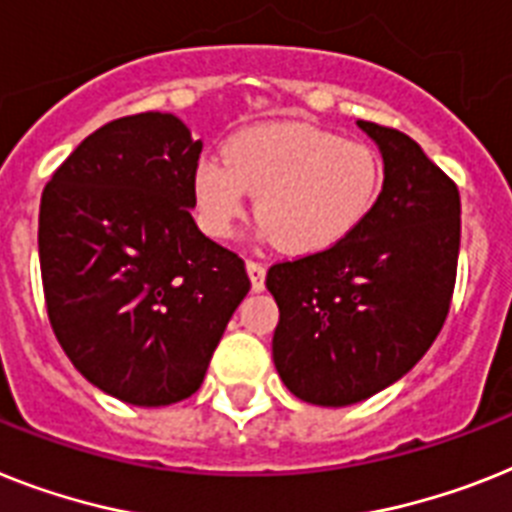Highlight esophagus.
<instances>
[{
	"instance_id": "esophagus-1",
	"label": "esophagus",
	"mask_w": 512,
	"mask_h": 512,
	"mask_svg": "<svg viewBox=\"0 0 512 512\" xmlns=\"http://www.w3.org/2000/svg\"><path fill=\"white\" fill-rule=\"evenodd\" d=\"M246 269H248V277H251V287L253 293H261L264 290V280H266V269L264 264H259V261H246Z\"/></svg>"
}]
</instances>
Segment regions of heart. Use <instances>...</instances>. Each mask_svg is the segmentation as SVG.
Listing matches in <instances>:
<instances>
[{
	"label": "heart",
	"mask_w": 512,
	"mask_h": 512,
	"mask_svg": "<svg viewBox=\"0 0 512 512\" xmlns=\"http://www.w3.org/2000/svg\"><path fill=\"white\" fill-rule=\"evenodd\" d=\"M379 190L382 159L369 143L301 122L240 130L225 156L204 154L193 170L196 217L211 238H230L256 196L264 238L295 256L342 243Z\"/></svg>",
	"instance_id": "b5f03b06"
}]
</instances>
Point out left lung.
Instances as JSON below:
<instances>
[{
  "label": "left lung",
  "instance_id": "1",
  "mask_svg": "<svg viewBox=\"0 0 512 512\" xmlns=\"http://www.w3.org/2000/svg\"><path fill=\"white\" fill-rule=\"evenodd\" d=\"M384 183L371 214L322 253L266 272L280 308L272 356L295 398L361 403L398 382L437 340L460 251V193L413 138L377 122Z\"/></svg>",
  "mask_w": 512,
  "mask_h": 512
}]
</instances>
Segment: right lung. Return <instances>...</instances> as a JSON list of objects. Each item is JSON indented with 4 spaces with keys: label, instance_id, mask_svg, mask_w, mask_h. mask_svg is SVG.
<instances>
[{
    "label": "right lung",
    "instance_id": "obj_1",
    "mask_svg": "<svg viewBox=\"0 0 512 512\" xmlns=\"http://www.w3.org/2000/svg\"><path fill=\"white\" fill-rule=\"evenodd\" d=\"M201 149L175 114L120 117L88 135L41 196L54 335L75 369L122 403L190 398L251 290L238 253L190 217Z\"/></svg>",
    "mask_w": 512,
    "mask_h": 512
}]
</instances>
